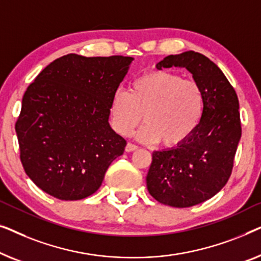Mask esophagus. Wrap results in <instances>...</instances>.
<instances>
[{
    "label": "esophagus",
    "instance_id": "1",
    "mask_svg": "<svg viewBox=\"0 0 261 261\" xmlns=\"http://www.w3.org/2000/svg\"><path fill=\"white\" fill-rule=\"evenodd\" d=\"M138 149V146L136 145V144H134V143H127L126 144V146H125V151L126 152H132V151H135V150H137Z\"/></svg>",
    "mask_w": 261,
    "mask_h": 261
}]
</instances>
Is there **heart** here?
Returning <instances> with one entry per match:
<instances>
[{
    "label": "heart",
    "mask_w": 261,
    "mask_h": 261,
    "mask_svg": "<svg viewBox=\"0 0 261 261\" xmlns=\"http://www.w3.org/2000/svg\"><path fill=\"white\" fill-rule=\"evenodd\" d=\"M204 111V93L196 80L169 71H152L135 79L129 93L117 90L110 101L113 129L129 136L144 116L138 137L161 142L167 148L185 143L199 126Z\"/></svg>",
    "instance_id": "obj_1"
}]
</instances>
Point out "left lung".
<instances>
[{
  "label": "left lung",
  "instance_id": "1",
  "mask_svg": "<svg viewBox=\"0 0 261 261\" xmlns=\"http://www.w3.org/2000/svg\"><path fill=\"white\" fill-rule=\"evenodd\" d=\"M172 66L186 67L202 87L204 111L185 143L152 152L146 187L160 203L186 208L211 199L228 182L241 137L239 99L221 69L203 54L168 56L156 67Z\"/></svg>",
  "mask_w": 261,
  "mask_h": 261
}]
</instances>
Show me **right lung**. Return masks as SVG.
Segmentation results:
<instances>
[{"label": "right lung", "mask_w": 261, "mask_h": 261, "mask_svg": "<svg viewBox=\"0 0 261 261\" xmlns=\"http://www.w3.org/2000/svg\"><path fill=\"white\" fill-rule=\"evenodd\" d=\"M132 60L71 53L50 62L27 87L15 124L20 160L45 193L85 199L123 155L126 141L110 126V101Z\"/></svg>", "instance_id": "obj_1"}]
</instances>
